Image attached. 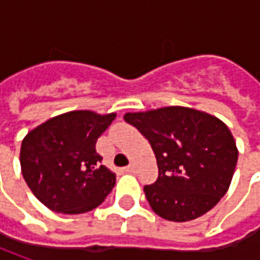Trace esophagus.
Here are the masks:
<instances>
[{
	"instance_id": "esophagus-1",
	"label": "esophagus",
	"mask_w": 260,
	"mask_h": 260,
	"mask_svg": "<svg viewBox=\"0 0 260 260\" xmlns=\"http://www.w3.org/2000/svg\"><path fill=\"white\" fill-rule=\"evenodd\" d=\"M136 171V166L135 165H128L125 168V172H128V174H135Z\"/></svg>"
}]
</instances>
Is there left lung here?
I'll return each instance as SVG.
<instances>
[{"label":"left lung","mask_w":260,"mask_h":260,"mask_svg":"<svg viewBox=\"0 0 260 260\" xmlns=\"http://www.w3.org/2000/svg\"><path fill=\"white\" fill-rule=\"evenodd\" d=\"M124 120L155 152L159 176L143 189L156 214L169 221H189L224 197L239 152L221 120L188 107L127 113Z\"/></svg>","instance_id":"obj_1"}]
</instances>
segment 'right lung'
<instances>
[{"mask_svg":"<svg viewBox=\"0 0 260 260\" xmlns=\"http://www.w3.org/2000/svg\"><path fill=\"white\" fill-rule=\"evenodd\" d=\"M115 118L79 110L56 115L27 133L20 150L23 178L55 213L81 214L111 192L115 174L101 165L95 143Z\"/></svg>","mask_w":260,"mask_h":260,"instance_id":"right-lung-1","label":"right lung"}]
</instances>
